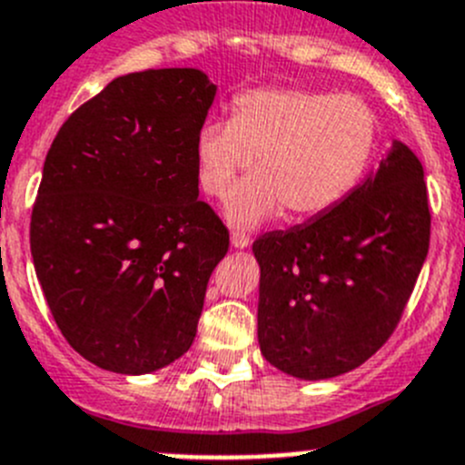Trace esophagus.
Returning <instances> with one entry per match:
<instances>
[{"mask_svg": "<svg viewBox=\"0 0 465 465\" xmlns=\"http://www.w3.org/2000/svg\"><path fill=\"white\" fill-rule=\"evenodd\" d=\"M230 244H232V249H249L251 237L244 235V232H232L230 235Z\"/></svg>", "mask_w": 465, "mask_h": 465, "instance_id": "1", "label": "esophagus"}]
</instances>
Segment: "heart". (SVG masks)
Masks as SVG:
<instances>
[{
  "label": "heart",
  "mask_w": 465,
  "mask_h": 465,
  "mask_svg": "<svg viewBox=\"0 0 465 465\" xmlns=\"http://www.w3.org/2000/svg\"><path fill=\"white\" fill-rule=\"evenodd\" d=\"M376 147V117L357 96L297 87L249 89L230 122H204L193 143L200 189L225 198V219L251 228L285 212L306 221L351 195ZM256 161L253 162L252 159Z\"/></svg>",
  "instance_id": "1"
}]
</instances>
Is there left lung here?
I'll return each mask as SVG.
<instances>
[{
    "instance_id": "8db88e82",
    "label": "left lung",
    "mask_w": 465,
    "mask_h": 465,
    "mask_svg": "<svg viewBox=\"0 0 465 465\" xmlns=\"http://www.w3.org/2000/svg\"><path fill=\"white\" fill-rule=\"evenodd\" d=\"M424 168L401 140L327 214L253 242L258 343L272 366L327 381L390 339L429 251Z\"/></svg>"
}]
</instances>
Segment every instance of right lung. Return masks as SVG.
<instances>
[{
    "label": "right lung",
    "instance_id": "add662e5",
    "mask_svg": "<svg viewBox=\"0 0 465 465\" xmlns=\"http://www.w3.org/2000/svg\"><path fill=\"white\" fill-rule=\"evenodd\" d=\"M214 96L200 68L119 75L50 144L34 270L64 339L105 371H159L195 339L228 253V230L198 200L193 156Z\"/></svg>",
    "mask_w": 465,
    "mask_h": 465
}]
</instances>
